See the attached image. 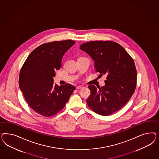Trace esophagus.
<instances>
[{"mask_svg":"<svg viewBox=\"0 0 159 159\" xmlns=\"http://www.w3.org/2000/svg\"><path fill=\"white\" fill-rule=\"evenodd\" d=\"M82 86H78L76 87V89H82Z\"/></svg>","mask_w":159,"mask_h":159,"instance_id":"obj_1","label":"esophagus"}]
</instances>
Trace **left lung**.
Listing matches in <instances>:
<instances>
[{"instance_id": "left-lung-1", "label": "left lung", "mask_w": 159, "mask_h": 159, "mask_svg": "<svg viewBox=\"0 0 159 159\" xmlns=\"http://www.w3.org/2000/svg\"><path fill=\"white\" fill-rule=\"evenodd\" d=\"M80 49L94 61L96 71L107 76L105 86H89L88 106L101 116L119 110L135 92L137 72L133 59L119 43L110 41L82 43Z\"/></svg>"}]
</instances>
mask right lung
I'll use <instances>...</instances> for the list:
<instances>
[{"instance_id":"obj_1","label":"right lung","mask_w":159,"mask_h":159,"mask_svg":"<svg viewBox=\"0 0 159 159\" xmlns=\"http://www.w3.org/2000/svg\"><path fill=\"white\" fill-rule=\"evenodd\" d=\"M76 43L72 40L43 43L25 60L19 75V87L31 108L41 116H52L62 110L76 87L53 83L63 56Z\"/></svg>"}]
</instances>
